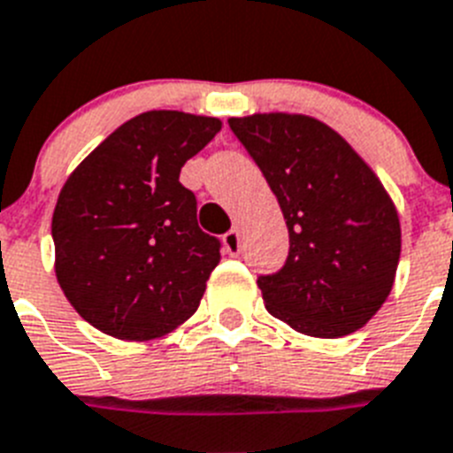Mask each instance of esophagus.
<instances>
[{"instance_id": "1", "label": "esophagus", "mask_w": 453, "mask_h": 453, "mask_svg": "<svg viewBox=\"0 0 453 453\" xmlns=\"http://www.w3.org/2000/svg\"><path fill=\"white\" fill-rule=\"evenodd\" d=\"M223 246H226V250L230 253V256H237L239 249H242V239H239L237 227H234V230H230V233L223 234Z\"/></svg>"}]
</instances>
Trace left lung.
I'll return each instance as SVG.
<instances>
[{
    "label": "left lung",
    "instance_id": "obj_1",
    "mask_svg": "<svg viewBox=\"0 0 453 453\" xmlns=\"http://www.w3.org/2000/svg\"><path fill=\"white\" fill-rule=\"evenodd\" d=\"M227 124L265 174L290 234L283 267L257 276L267 311L306 336L362 329L389 297L401 257V223L382 181L313 117L269 112Z\"/></svg>",
    "mask_w": 453,
    "mask_h": 453
}]
</instances>
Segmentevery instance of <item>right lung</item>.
<instances>
[{
    "label": "right lung",
    "mask_w": 453,
    "mask_h": 453,
    "mask_svg": "<svg viewBox=\"0 0 453 453\" xmlns=\"http://www.w3.org/2000/svg\"><path fill=\"white\" fill-rule=\"evenodd\" d=\"M219 131L216 117L142 112L64 184L52 214L55 273L98 332L151 341L200 306L220 242L197 226V200L180 173Z\"/></svg>",
    "instance_id": "obj_1"
}]
</instances>
